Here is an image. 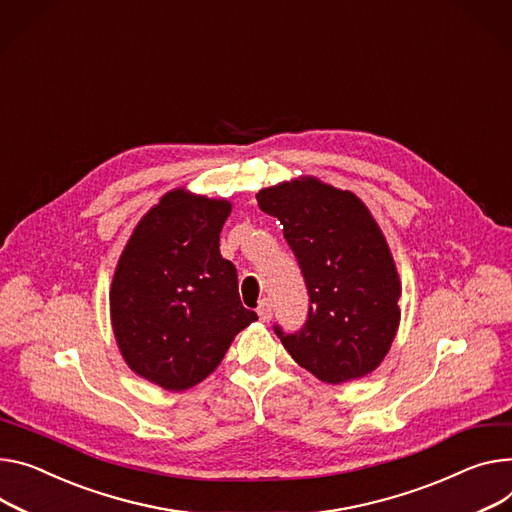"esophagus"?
I'll return each mask as SVG.
<instances>
[{
	"mask_svg": "<svg viewBox=\"0 0 512 512\" xmlns=\"http://www.w3.org/2000/svg\"><path fill=\"white\" fill-rule=\"evenodd\" d=\"M258 318L262 322H268L272 318V303H270V299H262L260 301V305H258Z\"/></svg>",
	"mask_w": 512,
	"mask_h": 512,
	"instance_id": "34e87169",
	"label": "esophagus"
}]
</instances>
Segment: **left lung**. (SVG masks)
Returning a JSON list of instances; mask_svg holds the SVG:
<instances>
[{"mask_svg":"<svg viewBox=\"0 0 512 512\" xmlns=\"http://www.w3.org/2000/svg\"><path fill=\"white\" fill-rule=\"evenodd\" d=\"M258 207L277 217L309 293L305 326L274 332L295 363L324 383L373 373L400 326V274L367 205L313 176L262 188Z\"/></svg>","mask_w":512,"mask_h":512,"instance_id":"obj_1","label":"left lung"}]
</instances>
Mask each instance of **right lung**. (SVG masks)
I'll list each match as a JSON object with an SVG mask.
<instances>
[{
  "label": "right lung",
  "instance_id": "obj_1",
  "mask_svg": "<svg viewBox=\"0 0 512 512\" xmlns=\"http://www.w3.org/2000/svg\"><path fill=\"white\" fill-rule=\"evenodd\" d=\"M227 199L166 192L133 229L110 285V322L139 377L184 391L209 377L235 334L258 320L219 252Z\"/></svg>",
  "mask_w": 512,
  "mask_h": 512
}]
</instances>
